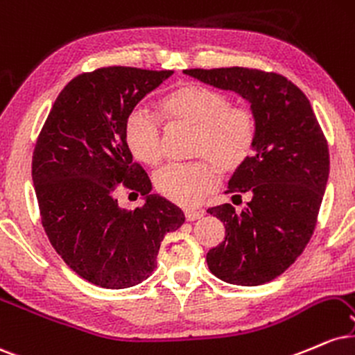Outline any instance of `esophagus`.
Masks as SVG:
<instances>
[{"instance_id": "34e87169", "label": "esophagus", "mask_w": 355, "mask_h": 355, "mask_svg": "<svg viewBox=\"0 0 355 355\" xmlns=\"http://www.w3.org/2000/svg\"><path fill=\"white\" fill-rule=\"evenodd\" d=\"M184 214H186V219H187V220H196V219L202 218L204 212H202V211H189V209H187V211L184 212Z\"/></svg>"}]
</instances>
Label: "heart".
I'll list each match as a JSON object with an SVG mask.
<instances>
[{
  "mask_svg": "<svg viewBox=\"0 0 355 355\" xmlns=\"http://www.w3.org/2000/svg\"><path fill=\"white\" fill-rule=\"evenodd\" d=\"M162 119L194 126L191 162H174L154 176L157 193L168 201L194 207L219 184V173L232 174L249 161L257 139L254 112L231 104L227 94L201 85H184L161 99ZM124 139L137 161L156 166L164 156L159 119L135 107L124 121Z\"/></svg>",
  "mask_w": 355,
  "mask_h": 355,
  "instance_id": "b5f03b06",
  "label": "heart"
}]
</instances>
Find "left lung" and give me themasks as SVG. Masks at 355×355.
<instances>
[{"label":"left lung","mask_w":355,"mask_h":355,"mask_svg":"<svg viewBox=\"0 0 355 355\" xmlns=\"http://www.w3.org/2000/svg\"><path fill=\"white\" fill-rule=\"evenodd\" d=\"M184 73L251 103L256 146L227 191L239 199L248 194L249 202L241 212L231 204L207 209L223 220L226 236L209 249L206 261L211 272L229 284H266L311 241L329 178L327 139L309 99L282 74L239 66Z\"/></svg>","instance_id":"left-lung-1"}]
</instances>
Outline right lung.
<instances>
[{
    "instance_id": "add662e5",
    "label": "right lung",
    "mask_w": 355,
    "mask_h": 355,
    "mask_svg": "<svg viewBox=\"0 0 355 355\" xmlns=\"http://www.w3.org/2000/svg\"><path fill=\"white\" fill-rule=\"evenodd\" d=\"M173 71L107 66L71 79L54 101L33 153L41 224L79 277L104 289L148 279L164 234L184 212L151 193V179L132 161L124 121ZM119 185L146 198L132 211L117 206Z\"/></svg>"
}]
</instances>
